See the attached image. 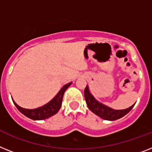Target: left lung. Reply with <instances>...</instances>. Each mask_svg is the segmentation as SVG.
Segmentation results:
<instances>
[{"mask_svg":"<svg viewBox=\"0 0 152 152\" xmlns=\"http://www.w3.org/2000/svg\"><path fill=\"white\" fill-rule=\"evenodd\" d=\"M84 96H85L88 108L93 113H95L96 115L107 121H115V120L121 118L131 111V110L134 107L135 104L127 109L124 110H114L113 108H110L99 102L97 100H96V98L90 93L88 86H86L84 90Z\"/></svg>","mask_w":152,"mask_h":152,"instance_id":"8db88e82","label":"left lung"}]
</instances>
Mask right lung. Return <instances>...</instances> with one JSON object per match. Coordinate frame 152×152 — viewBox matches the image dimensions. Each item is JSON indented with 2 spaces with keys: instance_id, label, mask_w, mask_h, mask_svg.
<instances>
[{
  "instance_id": "1",
  "label": "right lung",
  "mask_w": 152,
  "mask_h": 152,
  "mask_svg": "<svg viewBox=\"0 0 152 152\" xmlns=\"http://www.w3.org/2000/svg\"><path fill=\"white\" fill-rule=\"evenodd\" d=\"M72 82H70L69 83L66 84L62 86L58 94L55 96V97L51 100L50 101L47 103L46 104H45L42 107H40L35 108V109H25V108L21 107L20 106L18 105L14 100V104L16 106V107L18 108L19 111L23 113L24 115L26 116L27 117H28L31 120H35V121H40V120H45L47 119L48 117H52V116L55 115L56 113H58V111L60 109L61 106H62V98H63V95H64L65 91L66 89L72 84Z\"/></svg>"
}]
</instances>
